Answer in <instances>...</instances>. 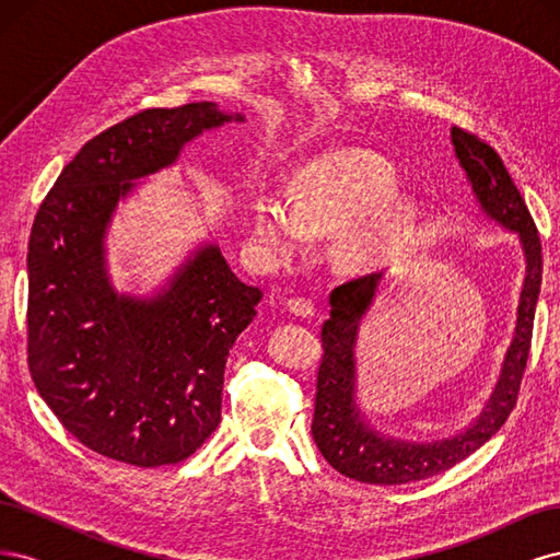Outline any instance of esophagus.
<instances>
[{
    "label": "esophagus",
    "mask_w": 560,
    "mask_h": 560,
    "mask_svg": "<svg viewBox=\"0 0 560 560\" xmlns=\"http://www.w3.org/2000/svg\"><path fill=\"white\" fill-rule=\"evenodd\" d=\"M287 311H290V313L296 315V317H311V315L315 313V306H313V301L296 296V299L287 301Z\"/></svg>",
    "instance_id": "1"
}]
</instances>
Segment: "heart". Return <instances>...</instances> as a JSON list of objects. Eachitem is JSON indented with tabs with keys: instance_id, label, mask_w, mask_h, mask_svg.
Segmentation results:
<instances>
[{
	"instance_id": "1",
	"label": "heart",
	"mask_w": 560,
	"mask_h": 560,
	"mask_svg": "<svg viewBox=\"0 0 560 560\" xmlns=\"http://www.w3.org/2000/svg\"><path fill=\"white\" fill-rule=\"evenodd\" d=\"M397 167L369 149H336L311 159L296 189L266 186L252 206V243L268 259L306 252L311 233H334L348 223L341 257L364 270L378 264L413 217V200L397 191Z\"/></svg>"
}]
</instances>
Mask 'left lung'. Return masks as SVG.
I'll use <instances>...</instances> for the list:
<instances>
[{
	"label": "left lung",
	"instance_id": "left-lung-1",
	"mask_svg": "<svg viewBox=\"0 0 560 560\" xmlns=\"http://www.w3.org/2000/svg\"><path fill=\"white\" fill-rule=\"evenodd\" d=\"M451 142L474 198L479 202V210L490 222L518 235L525 276L521 284L514 336L510 348H506L493 393H490L481 413L463 432L432 439V442L397 439L371 425V420L360 409L358 360H354L360 325L376 299L385 270L336 287L329 296V319L322 325L325 354H322V364L317 369V395L311 430L325 460L336 471L362 483L397 486L420 481L463 463L510 418L518 397L523 369L528 362L535 306L541 284V245L535 222L493 147L460 128H451Z\"/></svg>",
	"mask_w": 560,
	"mask_h": 560
}]
</instances>
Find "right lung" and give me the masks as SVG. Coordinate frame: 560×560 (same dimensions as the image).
Listing matches in <instances>:
<instances>
[{
    "label": "right lung",
    "instance_id": "1",
    "mask_svg": "<svg viewBox=\"0 0 560 560\" xmlns=\"http://www.w3.org/2000/svg\"><path fill=\"white\" fill-rule=\"evenodd\" d=\"M243 124L214 103L147 109L100 132L62 167L27 245V362L42 399L83 446L135 467L175 465L222 420L229 350L261 301L214 241L156 294L118 292L107 231L140 179L198 135Z\"/></svg>",
    "mask_w": 560,
    "mask_h": 560
}]
</instances>
